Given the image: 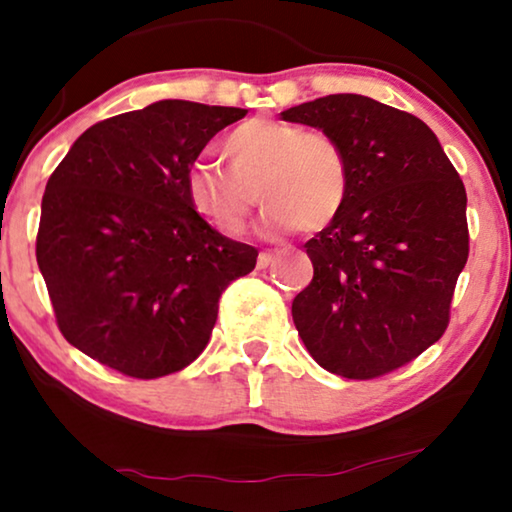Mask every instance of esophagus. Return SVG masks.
<instances>
[{
	"label": "esophagus",
	"instance_id": "34e87169",
	"mask_svg": "<svg viewBox=\"0 0 512 512\" xmlns=\"http://www.w3.org/2000/svg\"><path fill=\"white\" fill-rule=\"evenodd\" d=\"M275 254L277 251H261V254H258V268H268V265L272 263V258H275Z\"/></svg>",
	"mask_w": 512,
	"mask_h": 512
}]
</instances>
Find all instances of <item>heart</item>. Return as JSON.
Masks as SVG:
<instances>
[{
	"label": "heart",
	"mask_w": 512,
	"mask_h": 512,
	"mask_svg": "<svg viewBox=\"0 0 512 512\" xmlns=\"http://www.w3.org/2000/svg\"><path fill=\"white\" fill-rule=\"evenodd\" d=\"M228 170L195 160L186 170L188 205L209 226L240 235L254 209L265 205L263 233L321 230L338 219L349 195V163L342 146L321 130L275 118H249L223 142Z\"/></svg>",
	"instance_id": "b5f03b06"
}]
</instances>
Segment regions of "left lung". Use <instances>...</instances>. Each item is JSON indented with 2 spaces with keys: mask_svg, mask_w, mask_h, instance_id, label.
Wrapping results in <instances>:
<instances>
[{
  "mask_svg": "<svg viewBox=\"0 0 512 512\" xmlns=\"http://www.w3.org/2000/svg\"><path fill=\"white\" fill-rule=\"evenodd\" d=\"M282 118L328 132L349 163L345 207L305 244L314 277L293 324L328 373L373 380L450 324L468 258L464 181L429 125L370 97L326 95Z\"/></svg>",
  "mask_w": 512,
  "mask_h": 512,
  "instance_id": "obj_1",
  "label": "left lung"
}]
</instances>
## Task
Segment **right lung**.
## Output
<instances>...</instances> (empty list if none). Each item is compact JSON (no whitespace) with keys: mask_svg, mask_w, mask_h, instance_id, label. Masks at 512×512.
Returning a JSON list of instances; mask_svg holds the SVG:
<instances>
[{"mask_svg":"<svg viewBox=\"0 0 512 512\" xmlns=\"http://www.w3.org/2000/svg\"><path fill=\"white\" fill-rule=\"evenodd\" d=\"M247 109L160 100L95 123L55 167L41 200L37 263L69 345L153 380L207 347L219 298L256 268L188 205L184 177Z\"/></svg>","mask_w":512,"mask_h":512,"instance_id":"obj_1","label":"right lung"}]
</instances>
